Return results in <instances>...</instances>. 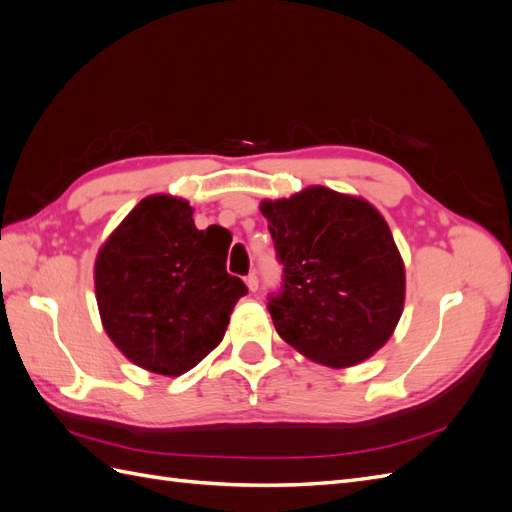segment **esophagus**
I'll return each mask as SVG.
<instances>
[{
    "label": "esophagus",
    "instance_id": "esophagus-1",
    "mask_svg": "<svg viewBox=\"0 0 512 512\" xmlns=\"http://www.w3.org/2000/svg\"><path fill=\"white\" fill-rule=\"evenodd\" d=\"M245 284H247V288H250L252 292H256L258 290V275L256 273H250L245 277Z\"/></svg>",
    "mask_w": 512,
    "mask_h": 512
}]
</instances>
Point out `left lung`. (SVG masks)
Segmentation results:
<instances>
[{"label": "left lung", "mask_w": 512, "mask_h": 512, "mask_svg": "<svg viewBox=\"0 0 512 512\" xmlns=\"http://www.w3.org/2000/svg\"><path fill=\"white\" fill-rule=\"evenodd\" d=\"M280 260L269 292L275 331L329 367L365 361L391 337L404 309V262L382 215L365 200L309 188L260 207Z\"/></svg>", "instance_id": "left-lung-1"}]
</instances>
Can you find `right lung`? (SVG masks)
I'll list each match as a JSON object with an SVG mask.
<instances>
[{
    "mask_svg": "<svg viewBox=\"0 0 512 512\" xmlns=\"http://www.w3.org/2000/svg\"><path fill=\"white\" fill-rule=\"evenodd\" d=\"M192 213L181 198L149 196L96 260L104 329L132 363L153 374L181 376L203 361L247 294L243 280L226 271L230 232L198 230Z\"/></svg>",
    "mask_w": 512,
    "mask_h": 512,
    "instance_id": "add662e5",
    "label": "right lung"
}]
</instances>
